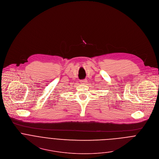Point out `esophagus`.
<instances>
[{"mask_svg":"<svg viewBox=\"0 0 159 159\" xmlns=\"http://www.w3.org/2000/svg\"><path fill=\"white\" fill-rule=\"evenodd\" d=\"M87 82V80L86 79H84V80H80V83H81V84H86Z\"/></svg>","mask_w":159,"mask_h":159,"instance_id":"esophagus-1","label":"esophagus"}]
</instances>
